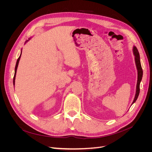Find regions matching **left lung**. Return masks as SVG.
Returning a JSON list of instances; mask_svg holds the SVG:
<instances>
[{
	"label": "left lung",
	"mask_w": 152,
	"mask_h": 152,
	"mask_svg": "<svg viewBox=\"0 0 152 152\" xmlns=\"http://www.w3.org/2000/svg\"><path fill=\"white\" fill-rule=\"evenodd\" d=\"M133 53L135 56V65H136V68L137 69V86H136V92H135V97L132 102V105L135 102V101L137 100V99L138 98L139 92H140V83L142 81V76H143V71H142L140 60V55H139V53L137 49V47L135 46L133 47Z\"/></svg>",
	"instance_id": "1"
}]
</instances>
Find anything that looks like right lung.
<instances>
[{
    "label": "right lung",
    "mask_w": 152,
    "mask_h": 152,
    "mask_svg": "<svg viewBox=\"0 0 152 152\" xmlns=\"http://www.w3.org/2000/svg\"><path fill=\"white\" fill-rule=\"evenodd\" d=\"M29 39H29L26 42H28ZM21 52H21V54H20L19 58H18V60L17 61V63H16V66H15V75H14V77H13V85H15V77H16V73H17V68H18V63H19V61H20V57H21Z\"/></svg>",
    "instance_id": "1"
}]
</instances>
